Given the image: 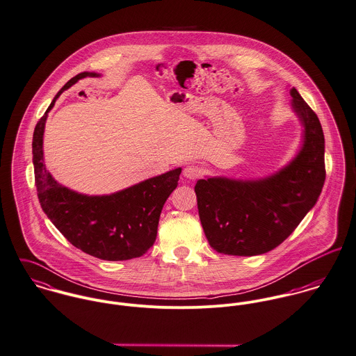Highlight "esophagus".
<instances>
[{
  "label": "esophagus",
  "instance_id": "34e87169",
  "mask_svg": "<svg viewBox=\"0 0 356 356\" xmlns=\"http://www.w3.org/2000/svg\"><path fill=\"white\" fill-rule=\"evenodd\" d=\"M200 168L197 166V165H188V166H186L184 168V170H183V175H184V177H187V179H190V180H195L197 179L199 176H200Z\"/></svg>",
  "mask_w": 356,
  "mask_h": 356
}]
</instances>
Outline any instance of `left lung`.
Instances as JSON below:
<instances>
[{
    "label": "left lung",
    "mask_w": 356,
    "mask_h": 356,
    "mask_svg": "<svg viewBox=\"0 0 356 356\" xmlns=\"http://www.w3.org/2000/svg\"><path fill=\"white\" fill-rule=\"evenodd\" d=\"M305 125V145L286 168L259 181L197 180V211L209 244L221 254L251 257L280 245L316 204L325 177V139L316 112L291 90Z\"/></svg>",
    "instance_id": "1"
}]
</instances>
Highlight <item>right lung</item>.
<instances>
[{
  "instance_id": "add662e5",
  "label": "right lung",
  "mask_w": 356,
  "mask_h": 356,
  "mask_svg": "<svg viewBox=\"0 0 356 356\" xmlns=\"http://www.w3.org/2000/svg\"><path fill=\"white\" fill-rule=\"evenodd\" d=\"M92 72H81L57 92L33 136V162L40 207L64 237L104 261H127L147 252L157 237L159 214L177 187L181 168L105 197H87L58 184L43 163L42 138L47 112L60 94Z\"/></svg>"
}]
</instances>
